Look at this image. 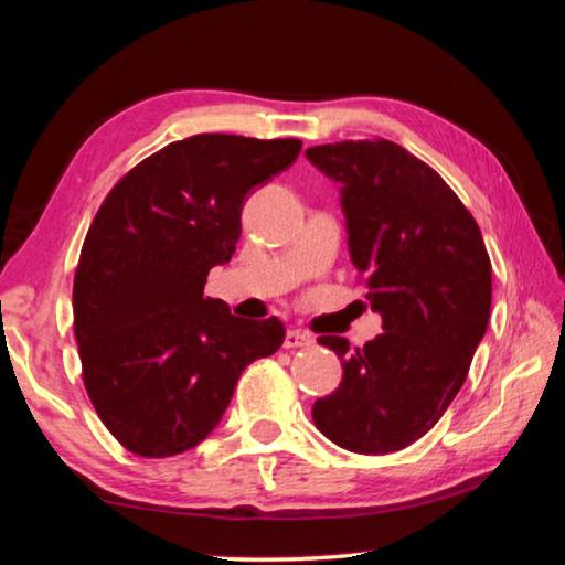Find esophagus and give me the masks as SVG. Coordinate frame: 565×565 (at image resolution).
Instances as JSON below:
<instances>
[{"label":"esophagus","instance_id":"34e87169","mask_svg":"<svg viewBox=\"0 0 565 565\" xmlns=\"http://www.w3.org/2000/svg\"><path fill=\"white\" fill-rule=\"evenodd\" d=\"M313 339L309 333H303L299 329H289L284 337V349H303V347H311Z\"/></svg>","mask_w":565,"mask_h":565}]
</instances>
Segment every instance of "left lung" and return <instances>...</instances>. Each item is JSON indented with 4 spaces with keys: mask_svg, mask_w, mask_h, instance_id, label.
<instances>
[{
    "mask_svg": "<svg viewBox=\"0 0 565 565\" xmlns=\"http://www.w3.org/2000/svg\"><path fill=\"white\" fill-rule=\"evenodd\" d=\"M339 184L349 254L366 276L384 333L337 351L343 379L313 404V424L353 454L401 451L434 428L461 391L491 317V262L454 189L394 141L306 149Z\"/></svg>",
    "mask_w": 565,
    "mask_h": 565,
    "instance_id": "obj_1",
    "label": "left lung"
}]
</instances>
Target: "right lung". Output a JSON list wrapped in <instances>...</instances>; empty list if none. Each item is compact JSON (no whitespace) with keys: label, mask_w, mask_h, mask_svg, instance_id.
Instances as JSON below:
<instances>
[{"label":"right lung","mask_w":565,"mask_h":565,"mask_svg":"<svg viewBox=\"0 0 565 565\" xmlns=\"http://www.w3.org/2000/svg\"><path fill=\"white\" fill-rule=\"evenodd\" d=\"M299 151V139L196 134L134 167L94 216L74 276V337L92 404L131 454L202 444L242 371L284 343L279 319H238L204 284L232 259L246 196Z\"/></svg>","instance_id":"add662e5"}]
</instances>
